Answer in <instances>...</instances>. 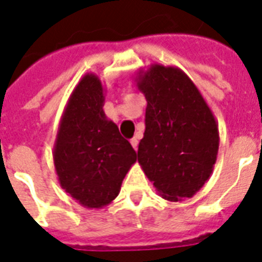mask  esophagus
<instances>
[{
    "instance_id": "esophagus-1",
    "label": "esophagus",
    "mask_w": 262,
    "mask_h": 262,
    "mask_svg": "<svg viewBox=\"0 0 262 262\" xmlns=\"http://www.w3.org/2000/svg\"><path fill=\"white\" fill-rule=\"evenodd\" d=\"M130 144H132V146H133V148H135V150H137V146H138V140H137V137H133L130 140Z\"/></svg>"
}]
</instances>
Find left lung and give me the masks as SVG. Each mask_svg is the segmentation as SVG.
<instances>
[{"mask_svg":"<svg viewBox=\"0 0 262 262\" xmlns=\"http://www.w3.org/2000/svg\"><path fill=\"white\" fill-rule=\"evenodd\" d=\"M136 86L146 98L138 164L162 199H190L213 172L219 124L202 94L177 67L140 69Z\"/></svg>","mask_w":262,"mask_h":262,"instance_id":"obj_1","label":"left lung"}]
</instances>
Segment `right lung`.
<instances>
[{
    "mask_svg": "<svg viewBox=\"0 0 262 262\" xmlns=\"http://www.w3.org/2000/svg\"><path fill=\"white\" fill-rule=\"evenodd\" d=\"M105 89L86 73L63 109L53 161L61 188L88 209L109 205L120 193L137 153L104 112Z\"/></svg>",
    "mask_w": 262,
    "mask_h": 262,
    "instance_id": "right-lung-1",
    "label": "right lung"
}]
</instances>
